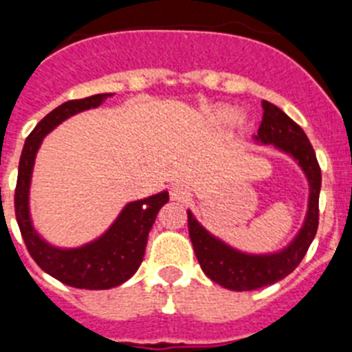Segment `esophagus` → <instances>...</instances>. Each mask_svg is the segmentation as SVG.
I'll return each mask as SVG.
<instances>
[{"label":"esophagus","instance_id":"1","mask_svg":"<svg viewBox=\"0 0 352 352\" xmlns=\"http://www.w3.org/2000/svg\"><path fill=\"white\" fill-rule=\"evenodd\" d=\"M188 195H190V192H188V188H186L185 185L176 183V185L170 186V199H173V201H185Z\"/></svg>","mask_w":352,"mask_h":352}]
</instances>
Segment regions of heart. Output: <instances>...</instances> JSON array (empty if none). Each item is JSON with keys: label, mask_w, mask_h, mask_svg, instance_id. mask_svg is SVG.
I'll list each match as a JSON object with an SVG mask.
<instances>
[{"label": "heart", "mask_w": 352, "mask_h": 352, "mask_svg": "<svg viewBox=\"0 0 352 352\" xmlns=\"http://www.w3.org/2000/svg\"><path fill=\"white\" fill-rule=\"evenodd\" d=\"M214 118H217V121H220V123H231V121H236L234 113L229 111V109H222V111H219V113L214 114Z\"/></svg>", "instance_id": "1"}]
</instances>
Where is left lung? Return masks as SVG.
<instances>
[{
  "instance_id": "obj_1",
  "label": "left lung",
  "mask_w": 352,
  "mask_h": 352,
  "mask_svg": "<svg viewBox=\"0 0 352 352\" xmlns=\"http://www.w3.org/2000/svg\"><path fill=\"white\" fill-rule=\"evenodd\" d=\"M263 121L254 135L261 144H272L278 151L298 162L309 182V210L300 232L285 248L273 254H247L236 250L220 238L206 231L188 213V234L194 245L195 257L211 280L231 291H254L282 280L296 270L316 238L319 226V192L321 167L307 133L276 105L263 100Z\"/></svg>"
}]
</instances>
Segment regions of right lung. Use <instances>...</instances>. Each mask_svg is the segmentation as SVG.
I'll return each instance as SVG.
<instances>
[{"label": "right lung", "instance_id": "right-lung-1", "mask_svg": "<svg viewBox=\"0 0 352 352\" xmlns=\"http://www.w3.org/2000/svg\"><path fill=\"white\" fill-rule=\"evenodd\" d=\"M113 93L68 100L56 107L33 129L24 142L15 186V219L30 256L40 268L63 284L77 289H111L126 282L138 272L144 257L149 229L157 213L169 201L167 190L126 204L107 231L76 248L47 243L33 226L30 213L31 174L43 138L70 116L95 109Z\"/></svg>", "mask_w": 352, "mask_h": 352}]
</instances>
